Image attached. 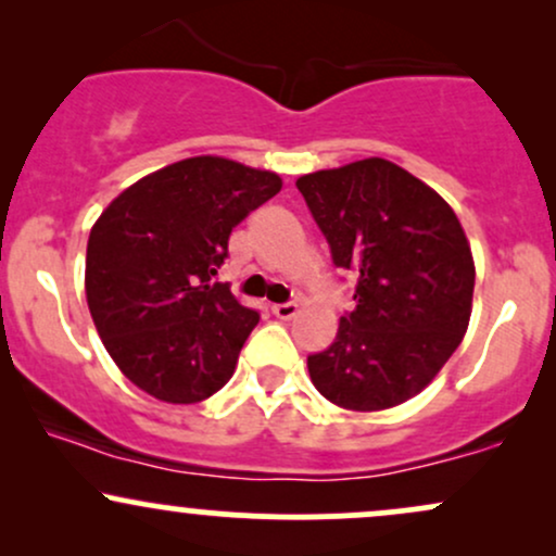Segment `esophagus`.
I'll return each mask as SVG.
<instances>
[{
    "label": "esophagus",
    "instance_id": "obj_1",
    "mask_svg": "<svg viewBox=\"0 0 556 556\" xmlns=\"http://www.w3.org/2000/svg\"><path fill=\"white\" fill-rule=\"evenodd\" d=\"M271 314L277 316V318H282V321H290V318L298 314V303H277V305H271Z\"/></svg>",
    "mask_w": 556,
    "mask_h": 556
}]
</instances>
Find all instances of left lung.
<instances>
[{"mask_svg": "<svg viewBox=\"0 0 556 556\" xmlns=\"http://www.w3.org/2000/svg\"><path fill=\"white\" fill-rule=\"evenodd\" d=\"M295 185L334 266L358 277L334 342L308 355L311 381L344 410L402 405L431 384L468 331L476 264L460 219L437 190L379 156Z\"/></svg>", "mask_w": 556, "mask_h": 556, "instance_id": "left-lung-1", "label": "left lung"}]
</instances>
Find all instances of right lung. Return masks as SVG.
<instances>
[{
	"label": "right lung",
	"mask_w": 556,
	"mask_h": 556,
	"mask_svg": "<svg viewBox=\"0 0 556 556\" xmlns=\"http://www.w3.org/2000/svg\"><path fill=\"white\" fill-rule=\"evenodd\" d=\"M282 177L225 156H190L140 177L88 235V311L117 368L172 405L212 397L232 379L258 324L214 282L227 240Z\"/></svg>",
	"instance_id": "1"
}]
</instances>
